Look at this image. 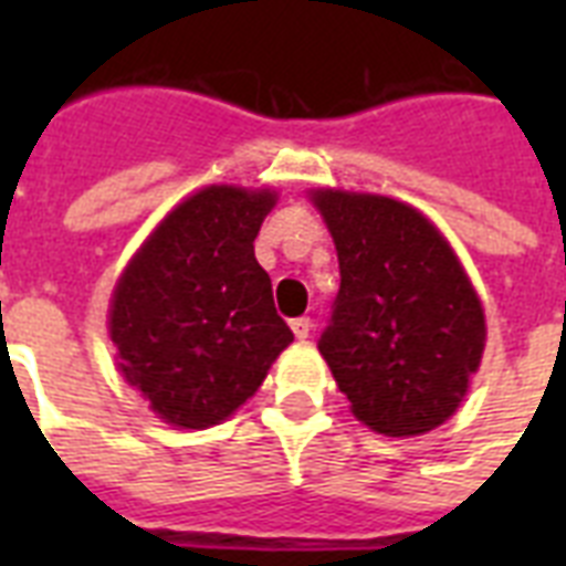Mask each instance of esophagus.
<instances>
[{"mask_svg": "<svg viewBox=\"0 0 566 566\" xmlns=\"http://www.w3.org/2000/svg\"><path fill=\"white\" fill-rule=\"evenodd\" d=\"M291 328H293V335H296V340H305V337L311 335V319L308 317L291 319Z\"/></svg>", "mask_w": 566, "mask_h": 566, "instance_id": "obj_1", "label": "esophagus"}]
</instances>
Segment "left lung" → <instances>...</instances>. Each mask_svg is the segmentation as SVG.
<instances>
[{
	"label": "left lung",
	"instance_id": "obj_1",
	"mask_svg": "<svg viewBox=\"0 0 566 566\" xmlns=\"http://www.w3.org/2000/svg\"><path fill=\"white\" fill-rule=\"evenodd\" d=\"M340 264L319 353L364 426L387 438L438 429L484 353V311L447 238L390 196L314 190Z\"/></svg>",
	"mask_w": 566,
	"mask_h": 566
}]
</instances>
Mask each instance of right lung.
Listing matches in <instances>:
<instances>
[{
	"mask_svg": "<svg viewBox=\"0 0 566 566\" xmlns=\"http://www.w3.org/2000/svg\"><path fill=\"white\" fill-rule=\"evenodd\" d=\"M273 190L211 185L176 205L111 296L119 373L164 422L208 429L255 394L293 332L255 261Z\"/></svg>",
	"mask_w": 566,
	"mask_h": 566,
	"instance_id": "right-lung-1",
	"label": "right lung"
}]
</instances>
